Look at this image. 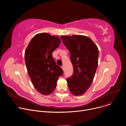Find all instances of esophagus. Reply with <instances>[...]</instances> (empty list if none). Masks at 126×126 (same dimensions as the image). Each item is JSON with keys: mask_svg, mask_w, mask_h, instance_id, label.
I'll return each instance as SVG.
<instances>
[{"mask_svg": "<svg viewBox=\"0 0 126 126\" xmlns=\"http://www.w3.org/2000/svg\"><path fill=\"white\" fill-rule=\"evenodd\" d=\"M61 67H62V69H63V70L64 71V66H62Z\"/></svg>", "mask_w": 126, "mask_h": 126, "instance_id": "esophagus-1", "label": "esophagus"}]
</instances>
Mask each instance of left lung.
<instances>
[{
    "label": "left lung",
    "mask_w": 126,
    "mask_h": 126,
    "mask_svg": "<svg viewBox=\"0 0 126 126\" xmlns=\"http://www.w3.org/2000/svg\"><path fill=\"white\" fill-rule=\"evenodd\" d=\"M61 38L69 51L73 67V75L66 79L69 90L75 96L82 95L93 80L98 64V48L86 36H62Z\"/></svg>",
    "instance_id": "8db88e82"
}]
</instances>
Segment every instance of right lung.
I'll use <instances>...</instances> for the list:
<instances>
[{"mask_svg": "<svg viewBox=\"0 0 126 126\" xmlns=\"http://www.w3.org/2000/svg\"><path fill=\"white\" fill-rule=\"evenodd\" d=\"M61 43L58 36L47 33L37 34L32 38L25 51V61L32 83L42 95L51 94L57 81L63 74L56 64L52 53Z\"/></svg>", "mask_w": 126, "mask_h": 126, "instance_id": "right-lung-1", "label": "right lung"}]
</instances>
